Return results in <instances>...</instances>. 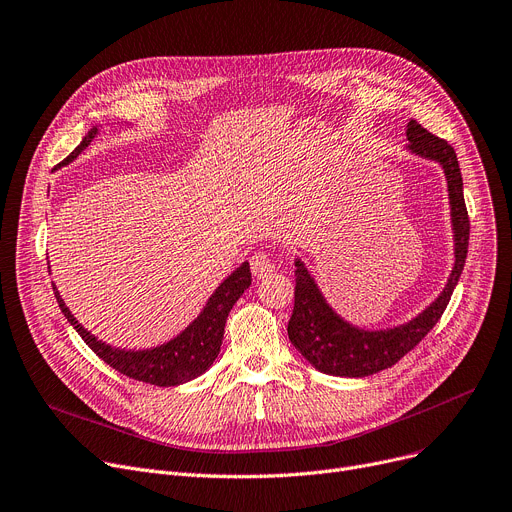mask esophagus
Returning <instances> with one entry per match:
<instances>
[{
    "instance_id": "34e87169",
    "label": "esophagus",
    "mask_w": 512,
    "mask_h": 512,
    "mask_svg": "<svg viewBox=\"0 0 512 512\" xmlns=\"http://www.w3.org/2000/svg\"><path fill=\"white\" fill-rule=\"evenodd\" d=\"M251 272L257 280L267 278V276H272L276 272V263L265 251H259L251 257Z\"/></svg>"
}]
</instances>
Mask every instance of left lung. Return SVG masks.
<instances>
[{
    "instance_id": "1",
    "label": "left lung",
    "mask_w": 512,
    "mask_h": 512,
    "mask_svg": "<svg viewBox=\"0 0 512 512\" xmlns=\"http://www.w3.org/2000/svg\"><path fill=\"white\" fill-rule=\"evenodd\" d=\"M409 151L423 159L440 164L450 205V226L454 242V263L442 292L419 315L407 324L386 330H365L338 315L326 301L313 274L301 257L297 265V286H294V309L288 321V338L292 346L321 373L338 378H365L392 367L425 338L442 317L452 290L463 274L469 249V215L463 197V176L454 149L427 132L417 120L407 124Z\"/></svg>"
}]
</instances>
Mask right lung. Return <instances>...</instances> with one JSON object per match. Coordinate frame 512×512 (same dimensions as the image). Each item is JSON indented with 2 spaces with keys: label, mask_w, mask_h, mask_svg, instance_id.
<instances>
[{
  "label": "right lung",
  "mask_w": 512,
  "mask_h": 512,
  "mask_svg": "<svg viewBox=\"0 0 512 512\" xmlns=\"http://www.w3.org/2000/svg\"><path fill=\"white\" fill-rule=\"evenodd\" d=\"M97 132H99V126H93L87 132V137L80 141V145L62 161L58 168L68 166L70 161H74L80 153H83L91 145V141L97 137ZM249 286H251V267H249V261H245L240 267H236V270L218 288H215V292L207 299L201 313L178 336L151 348H139V351H134V348H116L93 336L89 330H85L78 324V319L66 307L56 286H53V292H56L58 305L64 317L70 321V326L89 344L91 351L101 361H105L122 375H128L132 380H139L153 386H180L199 378V375L205 373L213 365V361L218 359L228 313L234 307V303L240 299V294Z\"/></svg>",
  "instance_id": "obj_1"
}]
</instances>
